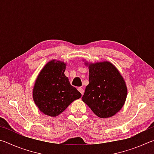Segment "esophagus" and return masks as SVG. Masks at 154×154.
<instances>
[{
    "mask_svg": "<svg viewBox=\"0 0 154 154\" xmlns=\"http://www.w3.org/2000/svg\"><path fill=\"white\" fill-rule=\"evenodd\" d=\"M77 90H78V91H79V92L82 94V95H83V93H84V90H83V89L82 88H81V87H79L77 88Z\"/></svg>",
    "mask_w": 154,
    "mask_h": 154,
    "instance_id": "esophagus-1",
    "label": "esophagus"
}]
</instances>
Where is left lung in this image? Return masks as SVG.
I'll list each match as a JSON object with an SVG mask.
<instances>
[{
  "label": "left lung",
  "instance_id": "8db88e82",
  "mask_svg": "<svg viewBox=\"0 0 154 154\" xmlns=\"http://www.w3.org/2000/svg\"><path fill=\"white\" fill-rule=\"evenodd\" d=\"M85 64H88L85 62ZM88 66L90 82L82 100L99 118H111L120 110L126 101L125 81L111 62H96Z\"/></svg>",
  "mask_w": 154,
  "mask_h": 154
}]
</instances>
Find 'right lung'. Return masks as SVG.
<instances>
[{"label": "right lung", "mask_w": 154, "mask_h": 154, "mask_svg": "<svg viewBox=\"0 0 154 154\" xmlns=\"http://www.w3.org/2000/svg\"><path fill=\"white\" fill-rule=\"evenodd\" d=\"M66 64L53 60L38 74L33 88V100L44 114L56 117L82 94L72 86L64 72Z\"/></svg>", "instance_id": "1"}]
</instances>
